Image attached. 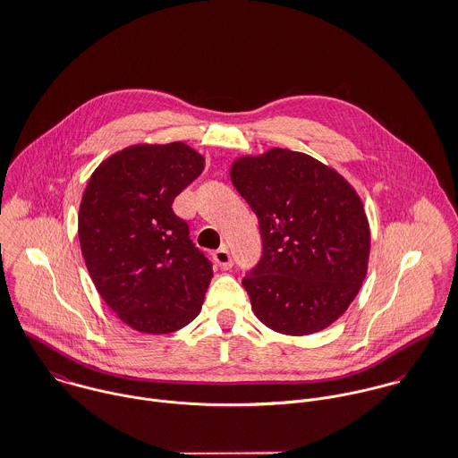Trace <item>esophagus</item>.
<instances>
[{
	"mask_svg": "<svg viewBox=\"0 0 458 458\" xmlns=\"http://www.w3.org/2000/svg\"><path fill=\"white\" fill-rule=\"evenodd\" d=\"M213 259H215V263H216L222 270H229V268L233 267V258H231V254H229V250H227L225 245H222L218 250H215Z\"/></svg>",
	"mask_w": 458,
	"mask_h": 458,
	"instance_id": "1",
	"label": "esophagus"
}]
</instances>
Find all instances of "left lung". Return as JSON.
Instances as JSON below:
<instances>
[{"label":"left lung","instance_id":"1","mask_svg":"<svg viewBox=\"0 0 458 458\" xmlns=\"http://www.w3.org/2000/svg\"><path fill=\"white\" fill-rule=\"evenodd\" d=\"M231 181L259 222L263 254L242 279L256 316L290 335L334 323L368 270L369 225L355 190L318 159L277 148L236 159Z\"/></svg>","mask_w":458,"mask_h":458}]
</instances>
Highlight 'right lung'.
Segmentation results:
<instances>
[{
  "instance_id": "1",
  "label": "right lung",
  "mask_w": 458,
  "mask_h": 458,
  "mask_svg": "<svg viewBox=\"0 0 458 458\" xmlns=\"http://www.w3.org/2000/svg\"><path fill=\"white\" fill-rule=\"evenodd\" d=\"M202 170L204 157L181 142L133 146L103 161L85 188V265L101 299L139 332H174L200 310L213 265L172 202Z\"/></svg>"
}]
</instances>
